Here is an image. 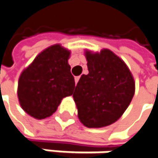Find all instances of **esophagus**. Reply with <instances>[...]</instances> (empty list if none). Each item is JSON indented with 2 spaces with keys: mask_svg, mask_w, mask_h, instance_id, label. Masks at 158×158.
Here are the masks:
<instances>
[{
  "mask_svg": "<svg viewBox=\"0 0 158 158\" xmlns=\"http://www.w3.org/2000/svg\"><path fill=\"white\" fill-rule=\"evenodd\" d=\"M79 77H75V84H77V83L79 82Z\"/></svg>",
  "mask_w": 158,
  "mask_h": 158,
  "instance_id": "34e87169",
  "label": "esophagus"
}]
</instances>
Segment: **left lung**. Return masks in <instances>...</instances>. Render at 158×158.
Instances as JSON below:
<instances>
[{"label":"left lung","mask_w":158,"mask_h":158,"mask_svg":"<svg viewBox=\"0 0 158 158\" xmlns=\"http://www.w3.org/2000/svg\"><path fill=\"white\" fill-rule=\"evenodd\" d=\"M88 74L82 75L73 98L80 123L88 128L110 125L123 114L135 93L133 76L126 63L109 49L86 50Z\"/></svg>","instance_id":"1"}]
</instances>
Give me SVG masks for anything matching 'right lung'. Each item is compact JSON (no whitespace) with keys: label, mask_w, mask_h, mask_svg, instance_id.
Listing matches in <instances>:
<instances>
[{"label":"right lung","mask_w":158,"mask_h":158,"mask_svg":"<svg viewBox=\"0 0 158 158\" xmlns=\"http://www.w3.org/2000/svg\"><path fill=\"white\" fill-rule=\"evenodd\" d=\"M70 52L60 44L42 51L21 72L18 98L24 111L37 120L51 116L62 98L71 96L74 77L68 63Z\"/></svg>","instance_id":"add662e5"}]
</instances>
